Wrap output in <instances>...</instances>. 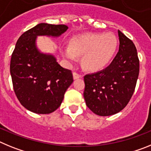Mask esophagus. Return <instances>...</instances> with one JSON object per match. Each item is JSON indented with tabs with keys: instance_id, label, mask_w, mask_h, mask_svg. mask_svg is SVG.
Returning <instances> with one entry per match:
<instances>
[{
	"instance_id": "34e87169",
	"label": "esophagus",
	"mask_w": 151,
	"mask_h": 151,
	"mask_svg": "<svg viewBox=\"0 0 151 151\" xmlns=\"http://www.w3.org/2000/svg\"><path fill=\"white\" fill-rule=\"evenodd\" d=\"M82 77V75L79 74V73H76V72H74L73 73V78L74 79H77V78H79Z\"/></svg>"
}]
</instances>
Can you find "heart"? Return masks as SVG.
Returning <instances> with one entry per match:
<instances>
[{
  "label": "heart",
  "mask_w": 151,
  "mask_h": 151,
  "mask_svg": "<svg viewBox=\"0 0 151 151\" xmlns=\"http://www.w3.org/2000/svg\"><path fill=\"white\" fill-rule=\"evenodd\" d=\"M117 45L116 38L113 34L89 33L72 38L69 41V48H62L61 53L71 62L76 60V56H82V65L85 69L97 71L111 60Z\"/></svg>",
  "instance_id": "obj_1"
}]
</instances>
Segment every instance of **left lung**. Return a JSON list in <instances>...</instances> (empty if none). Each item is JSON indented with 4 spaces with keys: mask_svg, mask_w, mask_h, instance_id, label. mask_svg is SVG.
Here are the masks:
<instances>
[{
    "mask_svg": "<svg viewBox=\"0 0 151 151\" xmlns=\"http://www.w3.org/2000/svg\"><path fill=\"white\" fill-rule=\"evenodd\" d=\"M118 35L119 48L111 63L101 71L84 76L86 105L101 116L116 114L126 106L139 74V60L134 43L119 30Z\"/></svg>",
    "mask_w": 151,
    "mask_h": 151,
    "instance_id": "1",
    "label": "left lung"
}]
</instances>
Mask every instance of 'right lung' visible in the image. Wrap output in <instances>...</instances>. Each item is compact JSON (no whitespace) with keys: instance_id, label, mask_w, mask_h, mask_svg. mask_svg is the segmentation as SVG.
Returning a JSON list of instances; mask_svg holds the SVG:
<instances>
[{"instance_id":"obj_1","label":"right lung","mask_w":151,"mask_h":151,"mask_svg":"<svg viewBox=\"0 0 151 151\" xmlns=\"http://www.w3.org/2000/svg\"><path fill=\"white\" fill-rule=\"evenodd\" d=\"M66 25L38 24L19 38L10 60L13 90L27 110L48 114L60 106L64 94L73 82L71 70L63 68L53 55L42 54L36 47L37 36L58 37Z\"/></svg>"}]
</instances>
